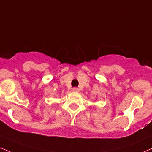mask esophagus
I'll return each instance as SVG.
<instances>
[{
    "mask_svg": "<svg viewBox=\"0 0 152 152\" xmlns=\"http://www.w3.org/2000/svg\"><path fill=\"white\" fill-rule=\"evenodd\" d=\"M72 91H74V92H78V91H79V89H78V88L74 87V88H72Z\"/></svg>",
    "mask_w": 152,
    "mask_h": 152,
    "instance_id": "34e87169",
    "label": "esophagus"
}]
</instances>
